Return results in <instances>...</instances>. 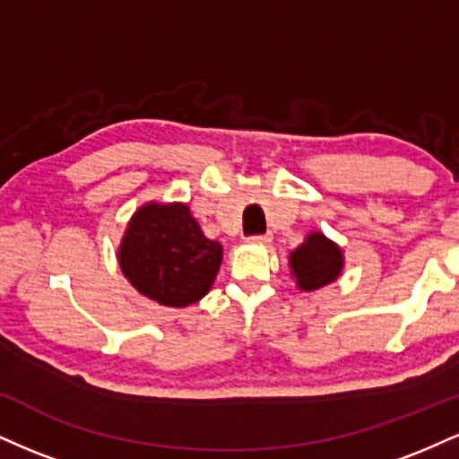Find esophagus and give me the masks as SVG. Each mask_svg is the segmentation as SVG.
<instances>
[{
	"label": "esophagus",
	"mask_w": 459,
	"mask_h": 459,
	"mask_svg": "<svg viewBox=\"0 0 459 459\" xmlns=\"http://www.w3.org/2000/svg\"><path fill=\"white\" fill-rule=\"evenodd\" d=\"M250 244H270L272 241V235L270 233H265V235H255V237H250Z\"/></svg>",
	"instance_id": "obj_1"
}]
</instances>
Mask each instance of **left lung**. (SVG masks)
Listing matches in <instances>:
<instances>
[{
  "instance_id": "1",
  "label": "left lung",
  "mask_w": 459,
  "mask_h": 459,
  "mask_svg": "<svg viewBox=\"0 0 459 459\" xmlns=\"http://www.w3.org/2000/svg\"><path fill=\"white\" fill-rule=\"evenodd\" d=\"M296 284L302 291H315L334 282L343 272V252L319 230L307 235V239L289 255Z\"/></svg>"
}]
</instances>
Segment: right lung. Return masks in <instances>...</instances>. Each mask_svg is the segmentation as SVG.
<instances>
[{"instance_id": "add662e5", "label": "right lung", "mask_w": 459, "mask_h": 459, "mask_svg": "<svg viewBox=\"0 0 459 459\" xmlns=\"http://www.w3.org/2000/svg\"><path fill=\"white\" fill-rule=\"evenodd\" d=\"M118 263L142 296L183 308L209 293L222 263V246L204 237L187 204L146 203L129 220Z\"/></svg>"}]
</instances>
